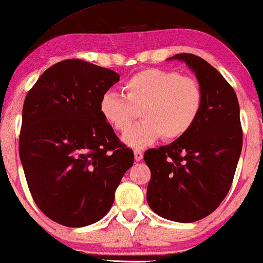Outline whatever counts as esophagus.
Wrapping results in <instances>:
<instances>
[{"instance_id": "obj_1", "label": "esophagus", "mask_w": 263, "mask_h": 263, "mask_svg": "<svg viewBox=\"0 0 263 263\" xmlns=\"http://www.w3.org/2000/svg\"><path fill=\"white\" fill-rule=\"evenodd\" d=\"M134 158L136 161H140L143 158V152L140 149H134Z\"/></svg>"}]
</instances>
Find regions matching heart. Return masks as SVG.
<instances>
[{
    "label": "heart",
    "mask_w": 263,
    "mask_h": 263,
    "mask_svg": "<svg viewBox=\"0 0 263 263\" xmlns=\"http://www.w3.org/2000/svg\"><path fill=\"white\" fill-rule=\"evenodd\" d=\"M123 95L107 91L99 111L115 130L124 133L140 110L142 122L123 135L128 146L141 148L164 135L176 140L196 123L203 104L200 82L176 70L149 68L139 71L123 84Z\"/></svg>",
    "instance_id": "1"
}]
</instances>
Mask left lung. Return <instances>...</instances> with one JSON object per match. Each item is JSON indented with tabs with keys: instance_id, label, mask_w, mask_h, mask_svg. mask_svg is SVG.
<instances>
[{
	"instance_id": "left-lung-1",
	"label": "left lung",
	"mask_w": 263,
	"mask_h": 263,
	"mask_svg": "<svg viewBox=\"0 0 263 263\" xmlns=\"http://www.w3.org/2000/svg\"><path fill=\"white\" fill-rule=\"evenodd\" d=\"M168 60L183 61L195 73L203 104L185 135L143 154L151 170L147 202L167 220L194 222L217 210L231 188L243 145L239 104L231 85L203 59L177 53Z\"/></svg>"
}]
</instances>
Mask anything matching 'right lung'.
Listing matches in <instances>:
<instances>
[{
  "mask_svg": "<svg viewBox=\"0 0 263 263\" xmlns=\"http://www.w3.org/2000/svg\"><path fill=\"white\" fill-rule=\"evenodd\" d=\"M120 81L116 71L81 60L53 64L28 91L19 153L34 202L51 220L82 228L110 211L134 153L99 111Z\"/></svg>",
  "mask_w": 263,
  "mask_h": 263,
  "instance_id": "right-lung-1",
  "label": "right lung"
}]
</instances>
